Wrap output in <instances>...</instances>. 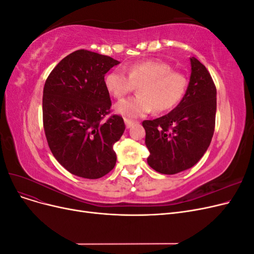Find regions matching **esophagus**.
Returning a JSON list of instances; mask_svg holds the SVG:
<instances>
[{
	"instance_id": "esophagus-1",
	"label": "esophagus",
	"mask_w": 254,
	"mask_h": 254,
	"mask_svg": "<svg viewBox=\"0 0 254 254\" xmlns=\"http://www.w3.org/2000/svg\"><path fill=\"white\" fill-rule=\"evenodd\" d=\"M134 121H131V120H125V125H126V128H130L133 124H134Z\"/></svg>"
}]
</instances>
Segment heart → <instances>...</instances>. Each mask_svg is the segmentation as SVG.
<instances>
[{
    "label": "heart",
    "instance_id": "obj_1",
    "mask_svg": "<svg viewBox=\"0 0 254 254\" xmlns=\"http://www.w3.org/2000/svg\"><path fill=\"white\" fill-rule=\"evenodd\" d=\"M127 75L114 68L105 77V87L109 94L121 98L139 84L137 96L122 99L114 105V112L121 117L137 119L152 109L165 112L178 105L186 94L188 79L182 73L172 71V66L161 60H144L126 67Z\"/></svg>",
    "mask_w": 254,
    "mask_h": 254
}]
</instances>
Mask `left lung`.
<instances>
[{"label": "left lung", "mask_w": 254, "mask_h": 254, "mask_svg": "<svg viewBox=\"0 0 254 254\" xmlns=\"http://www.w3.org/2000/svg\"><path fill=\"white\" fill-rule=\"evenodd\" d=\"M190 77L182 101L170 113L144 121L148 165L174 175L193 167L212 141L216 114V88L206 67L190 57Z\"/></svg>", "instance_id": "8db88e82"}]
</instances>
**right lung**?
<instances>
[{
  "instance_id": "1",
  "label": "right lung",
  "mask_w": 254,
  "mask_h": 254,
  "mask_svg": "<svg viewBox=\"0 0 254 254\" xmlns=\"http://www.w3.org/2000/svg\"><path fill=\"white\" fill-rule=\"evenodd\" d=\"M120 61L78 50L54 67L42 98L43 127L53 156L67 172L98 179L113 170V145L124 133L123 118L112 115L105 75Z\"/></svg>"
}]
</instances>
